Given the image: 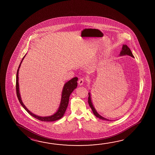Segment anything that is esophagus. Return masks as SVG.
Here are the masks:
<instances>
[{"mask_svg": "<svg viewBox=\"0 0 155 155\" xmlns=\"http://www.w3.org/2000/svg\"><path fill=\"white\" fill-rule=\"evenodd\" d=\"M84 81H85V78H81L79 80V85H83V83H84Z\"/></svg>", "mask_w": 155, "mask_h": 155, "instance_id": "1", "label": "esophagus"}]
</instances>
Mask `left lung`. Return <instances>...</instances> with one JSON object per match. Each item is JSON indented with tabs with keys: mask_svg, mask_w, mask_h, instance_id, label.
I'll use <instances>...</instances> for the list:
<instances>
[{
	"mask_svg": "<svg viewBox=\"0 0 155 155\" xmlns=\"http://www.w3.org/2000/svg\"><path fill=\"white\" fill-rule=\"evenodd\" d=\"M126 54L129 55V56H131L132 57H134V56L132 54V52H131V51L130 50L129 48L125 44V45H123L122 51H121L120 53V56H123V55H126ZM88 103H89L90 107L91 108L94 114L97 117L99 118L100 119H103V120H110V121H111V120H109V119L105 118L102 117L100 114H98L97 113L96 110L94 109V106H93V104H92V103L91 98V96H90V93H89Z\"/></svg>",
	"mask_w": 155,
	"mask_h": 155,
	"instance_id": "left-lung-1",
	"label": "left lung"
}]
</instances>
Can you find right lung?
I'll list each match as a JSON object with an SVG mask.
<instances>
[{
  "instance_id": "right-lung-1",
  "label": "right lung",
  "mask_w": 155,
  "mask_h": 155,
  "mask_svg": "<svg viewBox=\"0 0 155 155\" xmlns=\"http://www.w3.org/2000/svg\"><path fill=\"white\" fill-rule=\"evenodd\" d=\"M25 57V56L23 57L21 63L19 67H18L17 72V76H16V93H17V96L18 97V100L20 102L21 105H22V107L25 109L26 111L28 112L29 114L31 115L32 117L36 118V119H38L41 121H44V122H53L57 120L61 119V117L63 116L64 113L65 112L67 107L69 104V97L71 94V93L74 91V89H76L77 86V81H78V78L77 77H74L72 79H71V80H70L69 81H68L67 83H65L64 86L63 90L62 91V94H61V102L60 106L59 107L58 111H57L56 114L52 115L51 116H48V117H40L37 116L36 114H33L32 112H31L28 110L26 107L24 105V104H23V102L21 99V96L19 94V84H18V71H19V69L20 68L21 63L22 62L24 58Z\"/></svg>"
}]
</instances>
